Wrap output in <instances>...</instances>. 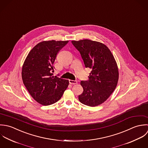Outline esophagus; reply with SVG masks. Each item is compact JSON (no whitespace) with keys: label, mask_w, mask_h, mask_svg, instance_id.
<instances>
[{"label":"esophagus","mask_w":148,"mask_h":148,"mask_svg":"<svg viewBox=\"0 0 148 148\" xmlns=\"http://www.w3.org/2000/svg\"><path fill=\"white\" fill-rule=\"evenodd\" d=\"M69 83L71 85H75L77 84V81H74V80H71L69 79Z\"/></svg>","instance_id":"1"}]
</instances>
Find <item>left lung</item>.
I'll return each mask as SVG.
<instances>
[{
  "instance_id": "left-lung-1",
  "label": "left lung",
  "mask_w": 148,
  "mask_h": 148,
  "mask_svg": "<svg viewBox=\"0 0 148 148\" xmlns=\"http://www.w3.org/2000/svg\"><path fill=\"white\" fill-rule=\"evenodd\" d=\"M71 43L79 51L86 67L91 69L88 81L81 82L83 92L79 101L89 106H97L110 96L116 89L119 78L117 62L104 44L89 39Z\"/></svg>"
}]
</instances>
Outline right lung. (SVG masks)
Segmentation results:
<instances>
[{
    "label": "right lung",
    "instance_id": "right-lung-1",
    "mask_svg": "<svg viewBox=\"0 0 148 148\" xmlns=\"http://www.w3.org/2000/svg\"><path fill=\"white\" fill-rule=\"evenodd\" d=\"M68 42H41L32 49L24 62L22 70L23 82L31 97L42 105L58 101L68 87V80L53 76L52 73L57 54Z\"/></svg>",
    "mask_w": 148,
    "mask_h": 148
}]
</instances>
